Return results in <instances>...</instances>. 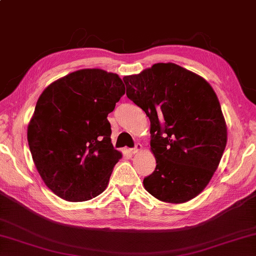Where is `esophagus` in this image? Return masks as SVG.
<instances>
[{"instance_id":"obj_1","label":"esophagus","mask_w":256,"mask_h":256,"mask_svg":"<svg viewBox=\"0 0 256 256\" xmlns=\"http://www.w3.org/2000/svg\"><path fill=\"white\" fill-rule=\"evenodd\" d=\"M142 149V146L140 144H134V148H132L130 149V152H132V154H137V152H139Z\"/></svg>"}]
</instances>
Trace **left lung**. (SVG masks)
<instances>
[{"instance_id":"obj_1","label":"left lung","mask_w":256,"mask_h":256,"mask_svg":"<svg viewBox=\"0 0 256 256\" xmlns=\"http://www.w3.org/2000/svg\"><path fill=\"white\" fill-rule=\"evenodd\" d=\"M127 97L150 120L156 168L146 190L166 203H185L218 170L228 130L218 96L202 76L175 64H156L124 76Z\"/></svg>"}]
</instances>
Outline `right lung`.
<instances>
[{"mask_svg":"<svg viewBox=\"0 0 256 256\" xmlns=\"http://www.w3.org/2000/svg\"><path fill=\"white\" fill-rule=\"evenodd\" d=\"M122 94L116 74L82 69L54 81L38 98L28 147L43 182L62 200H89L107 187L122 158L107 117Z\"/></svg>","mask_w":256,"mask_h":256,"instance_id":"1","label":"right lung"}]
</instances>
